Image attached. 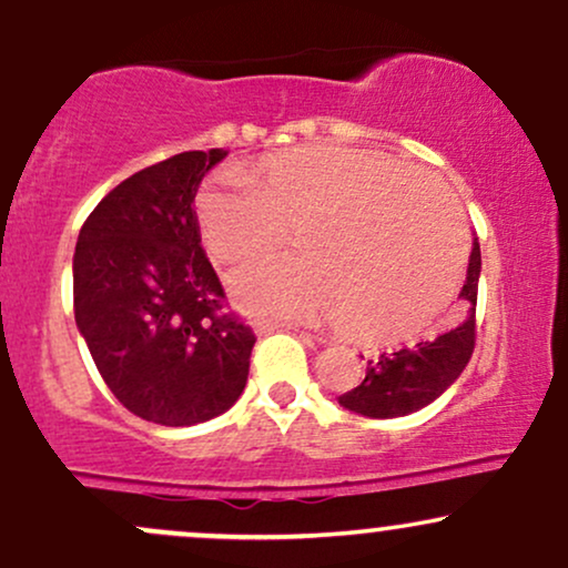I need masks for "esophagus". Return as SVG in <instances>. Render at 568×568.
Returning a JSON list of instances; mask_svg holds the SVG:
<instances>
[{"instance_id": "34e87169", "label": "esophagus", "mask_w": 568, "mask_h": 568, "mask_svg": "<svg viewBox=\"0 0 568 568\" xmlns=\"http://www.w3.org/2000/svg\"><path fill=\"white\" fill-rule=\"evenodd\" d=\"M277 328L298 331L296 325H291V323H280V321H266V323H258V331H277ZM302 334H304V331H302Z\"/></svg>"}]
</instances>
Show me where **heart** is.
<instances>
[{
    "instance_id": "b5f03b06",
    "label": "heart",
    "mask_w": 568,
    "mask_h": 568,
    "mask_svg": "<svg viewBox=\"0 0 568 568\" xmlns=\"http://www.w3.org/2000/svg\"><path fill=\"white\" fill-rule=\"evenodd\" d=\"M205 251L243 262L296 226L298 256L232 272L240 306L262 317L338 321L352 336L406 342L459 288L465 224L433 175L384 152L302 143L205 181L192 202Z\"/></svg>"
}]
</instances>
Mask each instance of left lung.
Here are the masks:
<instances>
[{"mask_svg": "<svg viewBox=\"0 0 568 568\" xmlns=\"http://www.w3.org/2000/svg\"><path fill=\"white\" fill-rule=\"evenodd\" d=\"M480 277V245L473 243L467 283L462 298L467 315L459 323L443 331L440 336L419 342L416 347L384 352L376 361H368L366 379L357 387L338 395V403L355 414L371 419H393L425 408L435 397L446 393L470 363L475 349V304H478Z\"/></svg>", "mask_w": 568, "mask_h": 568, "instance_id": "obj_1", "label": "left lung"}]
</instances>
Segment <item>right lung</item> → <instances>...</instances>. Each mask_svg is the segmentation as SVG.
I'll use <instances>...</instances> for the list:
<instances>
[{
	"label": "right lung",
	"mask_w": 568,
	"mask_h": 568,
	"mask_svg": "<svg viewBox=\"0 0 568 568\" xmlns=\"http://www.w3.org/2000/svg\"><path fill=\"white\" fill-rule=\"evenodd\" d=\"M224 149L181 152L114 186L74 251V317L98 374L130 414L192 427L234 406L256 334L226 310L192 202Z\"/></svg>",
	"instance_id": "right-lung-1"
}]
</instances>
